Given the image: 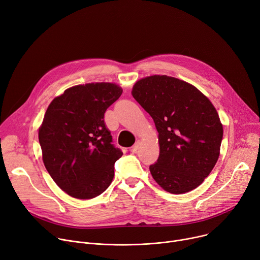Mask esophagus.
<instances>
[{
  "label": "esophagus",
  "mask_w": 260,
  "mask_h": 260,
  "mask_svg": "<svg viewBox=\"0 0 260 260\" xmlns=\"http://www.w3.org/2000/svg\"><path fill=\"white\" fill-rule=\"evenodd\" d=\"M139 146H140V141H137V142L129 148V151L131 152H136L139 149Z\"/></svg>",
  "instance_id": "1"
}]
</instances>
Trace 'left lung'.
<instances>
[{
    "label": "left lung",
    "mask_w": 260,
    "mask_h": 260,
    "mask_svg": "<svg viewBox=\"0 0 260 260\" xmlns=\"http://www.w3.org/2000/svg\"><path fill=\"white\" fill-rule=\"evenodd\" d=\"M132 94L158 133L159 156L149 166L153 179L172 194L194 190L220 155L223 126L217 110L196 87L168 76L140 80Z\"/></svg>",
    "instance_id": "8db88e82"
}]
</instances>
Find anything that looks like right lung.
Here are the masks:
<instances>
[{
  "label": "right lung",
  "instance_id": "obj_1",
  "mask_svg": "<svg viewBox=\"0 0 260 260\" xmlns=\"http://www.w3.org/2000/svg\"><path fill=\"white\" fill-rule=\"evenodd\" d=\"M122 94L112 83L68 88L45 112L38 138L44 166L69 196L91 199L104 193L123 154L114 146L104 116Z\"/></svg>",
  "mask_w": 260,
  "mask_h": 260
}]
</instances>
